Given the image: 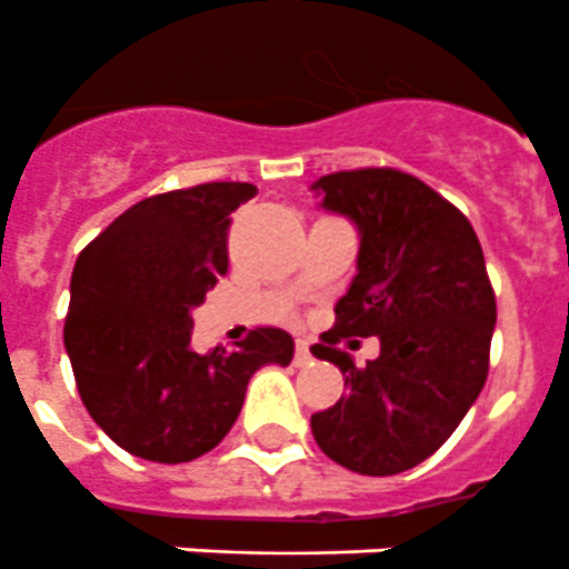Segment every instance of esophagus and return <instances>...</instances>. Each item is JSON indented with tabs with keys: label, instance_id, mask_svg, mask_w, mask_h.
Returning <instances> with one entry per match:
<instances>
[{
	"label": "esophagus",
	"instance_id": "34e87169",
	"mask_svg": "<svg viewBox=\"0 0 569 569\" xmlns=\"http://www.w3.org/2000/svg\"><path fill=\"white\" fill-rule=\"evenodd\" d=\"M311 363V349H308V340H299L297 343V367H306Z\"/></svg>",
	"mask_w": 569,
	"mask_h": 569
}]
</instances>
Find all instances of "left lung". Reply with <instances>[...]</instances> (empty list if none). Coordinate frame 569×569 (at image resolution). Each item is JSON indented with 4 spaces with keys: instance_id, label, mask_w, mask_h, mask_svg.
Instances as JSON below:
<instances>
[{
    "instance_id": "obj_1",
    "label": "left lung",
    "mask_w": 569,
    "mask_h": 569,
    "mask_svg": "<svg viewBox=\"0 0 569 569\" xmlns=\"http://www.w3.org/2000/svg\"><path fill=\"white\" fill-rule=\"evenodd\" d=\"M320 206L358 229V272L313 343L349 385L311 417L317 447L361 476H397L435 456L488 379L497 297L470 220L429 184L390 167L322 176ZM379 359L358 371L340 337H371Z\"/></svg>"
}]
</instances>
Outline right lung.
I'll use <instances>...</instances> for the list:
<instances>
[{
	"label": "right lung",
	"instance_id": "add662e5",
	"mask_svg": "<svg viewBox=\"0 0 569 569\" xmlns=\"http://www.w3.org/2000/svg\"><path fill=\"white\" fill-rule=\"evenodd\" d=\"M256 193L247 181H211L149 197L76 261L63 347L88 413L131 456L181 465L211 452L252 372L293 358L281 329L249 331L238 349L190 343V311L229 272L231 211Z\"/></svg>",
	"mask_w": 569,
	"mask_h": 569
}]
</instances>
